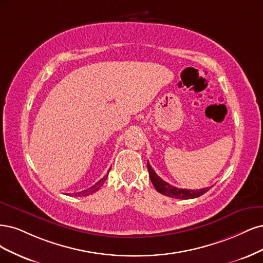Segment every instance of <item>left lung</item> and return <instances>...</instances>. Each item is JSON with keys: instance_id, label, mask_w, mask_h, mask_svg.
<instances>
[{"instance_id": "8db88e82", "label": "left lung", "mask_w": 263, "mask_h": 263, "mask_svg": "<svg viewBox=\"0 0 263 263\" xmlns=\"http://www.w3.org/2000/svg\"><path fill=\"white\" fill-rule=\"evenodd\" d=\"M147 171L149 174V179H151L152 183H153L155 189L159 193H162V194H164V196H167V197L175 198V199H181V200L194 199V198H199L200 196H202V194H204L205 192H208L211 189V187H206V188L199 189V190L176 188V187H174V185H171L168 182L164 181L160 177H158L148 162H147ZM212 187H213V185H212Z\"/></svg>"}]
</instances>
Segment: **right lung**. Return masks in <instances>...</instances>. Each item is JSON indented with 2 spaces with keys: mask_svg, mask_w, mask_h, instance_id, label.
I'll list each match as a JSON object with an SVG mask.
<instances>
[{
  "mask_svg": "<svg viewBox=\"0 0 263 263\" xmlns=\"http://www.w3.org/2000/svg\"><path fill=\"white\" fill-rule=\"evenodd\" d=\"M109 171H110V169H109ZM109 171H108V173H109ZM107 177H108V174H107L105 177L101 178V179H100L99 181H97L95 184H92L91 187H89V188H87V189H85V190H83V191L76 192V193L73 194V196H75V197H86V196H89V194H92L94 192L98 191V190L100 189L101 185H103L104 182L106 181Z\"/></svg>",
  "mask_w": 263,
  "mask_h": 263,
  "instance_id": "add662e5",
  "label": "right lung"
}]
</instances>
